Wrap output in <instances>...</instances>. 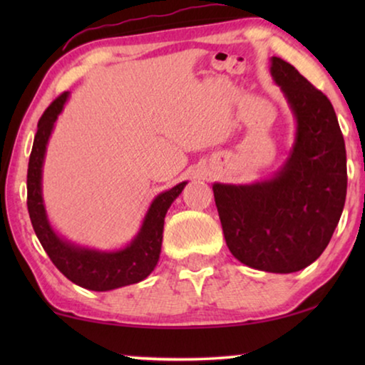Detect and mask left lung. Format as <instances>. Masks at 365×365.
Masks as SVG:
<instances>
[{"label": "left lung", "mask_w": 365, "mask_h": 365, "mask_svg": "<svg viewBox=\"0 0 365 365\" xmlns=\"http://www.w3.org/2000/svg\"><path fill=\"white\" fill-rule=\"evenodd\" d=\"M271 74L296 119L289 156L264 181L214 182L212 191L232 256L289 274L316 261L337 227L347 192L346 144L326 94L281 58H271Z\"/></svg>", "instance_id": "8db88e82"}]
</instances>
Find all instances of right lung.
Returning <instances> with one entry per match:
<instances>
[{"mask_svg":"<svg viewBox=\"0 0 365 365\" xmlns=\"http://www.w3.org/2000/svg\"><path fill=\"white\" fill-rule=\"evenodd\" d=\"M68 98L69 93L66 91L54 99L38 123L28 164V212L33 229L54 266L76 286L104 292L141 282L156 267L161 254L164 217L187 181L179 182L178 186L158 194L153 199L138 234L128 246L121 249L99 251V249L78 246L59 236L49 222L44 207L43 164L54 123L61 114Z\"/></svg>","mask_w":365,"mask_h":365,"instance_id":"1","label":"right lung"}]
</instances>
